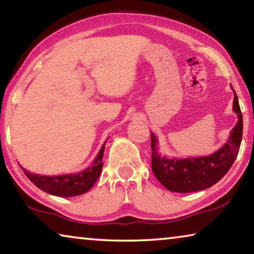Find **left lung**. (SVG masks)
<instances>
[{
    "instance_id": "1",
    "label": "left lung",
    "mask_w": 254,
    "mask_h": 254,
    "mask_svg": "<svg viewBox=\"0 0 254 254\" xmlns=\"http://www.w3.org/2000/svg\"><path fill=\"white\" fill-rule=\"evenodd\" d=\"M233 110L239 117L238 124L231 131L226 144L208 157L183 160L161 158L156 151V136L151 134V168L161 185L175 192H192L212 187L224 177L238 156L242 141L243 118L235 92Z\"/></svg>"
}]
</instances>
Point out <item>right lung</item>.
<instances>
[{"instance_id": "right-lung-1", "label": "right lung", "mask_w": 254, "mask_h": 254, "mask_svg": "<svg viewBox=\"0 0 254 254\" xmlns=\"http://www.w3.org/2000/svg\"><path fill=\"white\" fill-rule=\"evenodd\" d=\"M103 153H104V145L98 152L91 168L76 175L48 177V176L31 174L22 167L21 168H22L24 175L30 179V182L33 183L41 190L48 192V194L60 197L78 196L88 191L100 177L103 168Z\"/></svg>"}]
</instances>
